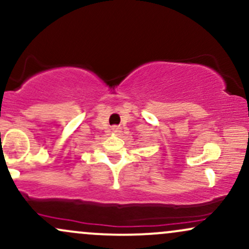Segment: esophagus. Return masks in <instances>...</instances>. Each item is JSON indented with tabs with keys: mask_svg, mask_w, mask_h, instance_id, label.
<instances>
[{
	"mask_svg": "<svg viewBox=\"0 0 249 249\" xmlns=\"http://www.w3.org/2000/svg\"><path fill=\"white\" fill-rule=\"evenodd\" d=\"M112 132L116 133V134H119V133H121V128H119L118 126H113L112 127Z\"/></svg>",
	"mask_w": 249,
	"mask_h": 249,
	"instance_id": "1",
	"label": "esophagus"
}]
</instances>
